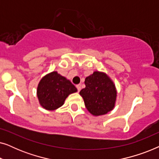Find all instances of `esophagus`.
Instances as JSON below:
<instances>
[{
  "label": "esophagus",
  "instance_id": "1",
  "mask_svg": "<svg viewBox=\"0 0 159 159\" xmlns=\"http://www.w3.org/2000/svg\"><path fill=\"white\" fill-rule=\"evenodd\" d=\"M76 88H77L78 92H80V90H81V85H80V84H77V85H76Z\"/></svg>",
  "mask_w": 159,
  "mask_h": 159
}]
</instances>
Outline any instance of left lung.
I'll return each instance as SVG.
<instances>
[{
	"mask_svg": "<svg viewBox=\"0 0 159 159\" xmlns=\"http://www.w3.org/2000/svg\"><path fill=\"white\" fill-rule=\"evenodd\" d=\"M85 88L80 95L89 112L95 116L106 114L114 108L117 91L112 80L103 71H95L85 78Z\"/></svg>",
	"mask_w": 159,
	"mask_h": 159,
	"instance_id": "left-lung-1",
	"label": "left lung"
}]
</instances>
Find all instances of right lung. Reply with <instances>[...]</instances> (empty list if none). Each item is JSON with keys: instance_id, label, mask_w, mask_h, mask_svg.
Masks as SVG:
<instances>
[{"instance_id": "1", "label": "right lung", "mask_w": 159, "mask_h": 159, "mask_svg": "<svg viewBox=\"0 0 159 159\" xmlns=\"http://www.w3.org/2000/svg\"><path fill=\"white\" fill-rule=\"evenodd\" d=\"M76 92L77 89L70 80L54 71L40 80L37 88V96L43 108L54 111L64 105L69 95Z\"/></svg>"}]
</instances>
